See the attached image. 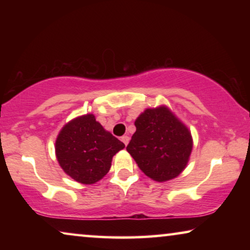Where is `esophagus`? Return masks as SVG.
Wrapping results in <instances>:
<instances>
[{
	"instance_id": "obj_1",
	"label": "esophagus",
	"mask_w": 250,
	"mask_h": 250,
	"mask_svg": "<svg viewBox=\"0 0 250 250\" xmlns=\"http://www.w3.org/2000/svg\"><path fill=\"white\" fill-rule=\"evenodd\" d=\"M121 140L123 141V143H124L125 146H127L128 145V142H129V138L127 135H123L122 138H121Z\"/></svg>"
}]
</instances>
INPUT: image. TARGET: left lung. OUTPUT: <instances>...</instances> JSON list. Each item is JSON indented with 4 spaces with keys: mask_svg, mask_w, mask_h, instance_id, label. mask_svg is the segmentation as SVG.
Masks as SVG:
<instances>
[{
    "mask_svg": "<svg viewBox=\"0 0 250 250\" xmlns=\"http://www.w3.org/2000/svg\"><path fill=\"white\" fill-rule=\"evenodd\" d=\"M134 124L136 131L126 150L139 168L157 182L179 176L192 151L189 128L166 105L146 109Z\"/></svg>",
    "mask_w": 250,
    "mask_h": 250,
    "instance_id": "8db88e82",
    "label": "left lung"
}]
</instances>
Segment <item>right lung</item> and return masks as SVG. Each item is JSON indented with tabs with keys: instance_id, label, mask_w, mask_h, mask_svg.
<instances>
[{
	"instance_id": "obj_1",
	"label": "right lung",
	"mask_w": 250,
	"mask_h": 250,
	"mask_svg": "<svg viewBox=\"0 0 250 250\" xmlns=\"http://www.w3.org/2000/svg\"><path fill=\"white\" fill-rule=\"evenodd\" d=\"M125 145L105 131L94 115L74 118L61 128L56 156L63 172L82 184H94L109 172L111 160Z\"/></svg>"
}]
</instances>
